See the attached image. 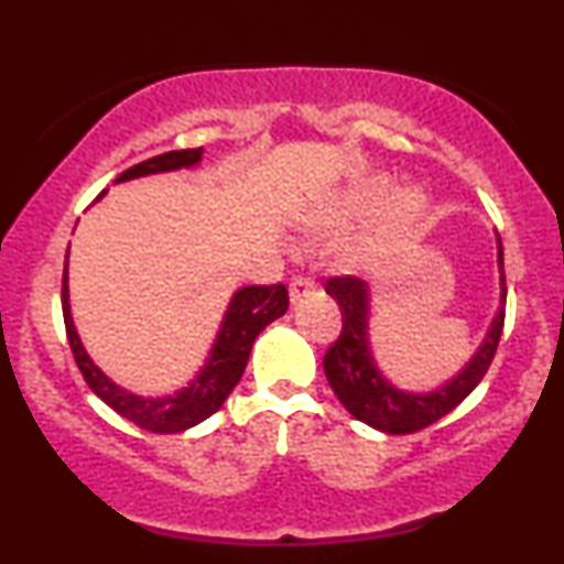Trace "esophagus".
<instances>
[{"label":"esophagus","mask_w":564,"mask_h":564,"mask_svg":"<svg viewBox=\"0 0 564 564\" xmlns=\"http://www.w3.org/2000/svg\"><path fill=\"white\" fill-rule=\"evenodd\" d=\"M318 286H315L313 278H294L289 286V300L291 304H300L302 300H307V296H313Z\"/></svg>","instance_id":"esophagus-1"}]
</instances>
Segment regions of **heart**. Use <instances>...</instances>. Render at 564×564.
Returning a JSON list of instances; mask_svg holds the SVG:
<instances>
[{"label": "heart", "instance_id": "obj_1", "mask_svg": "<svg viewBox=\"0 0 564 564\" xmlns=\"http://www.w3.org/2000/svg\"><path fill=\"white\" fill-rule=\"evenodd\" d=\"M392 193H394V185L390 177H381V174H377V177H368L360 185H355L352 191H347L339 200H336L334 209H332V217H328V225H336V228H339V225L355 223V219L373 215V212L381 209V206L390 200ZM422 206H424V200L419 193H413V191L403 193L398 200V223L411 225L413 219L419 217V212H422ZM379 254H381V249L377 243L364 246V249H355L352 254H349V268L368 270L373 262H377Z\"/></svg>", "mask_w": 564, "mask_h": 564}]
</instances>
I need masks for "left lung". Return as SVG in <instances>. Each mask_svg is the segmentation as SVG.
I'll list each match as a JSON object with an SVG mask.
<instances>
[{
	"label": "left lung",
	"instance_id": "1",
	"mask_svg": "<svg viewBox=\"0 0 564 564\" xmlns=\"http://www.w3.org/2000/svg\"><path fill=\"white\" fill-rule=\"evenodd\" d=\"M498 249V307L494 321L482 341L477 345L475 355L464 364L458 373L435 390L416 392L398 387L392 379L384 377L371 347V289L358 278H332L326 283V294L334 296L341 310V334L328 347L323 358L328 384L339 403L352 413L358 422L387 435H411L435 424L445 413L462 403L467 394L480 384L490 360H494L498 339L503 328V304H507V278H503V249L501 238L496 236Z\"/></svg>",
	"mask_w": 564,
	"mask_h": 564
}]
</instances>
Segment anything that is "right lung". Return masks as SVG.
<instances>
[{
	"instance_id": "1",
	"label": "right lung",
	"mask_w": 564,
	"mask_h": 564,
	"mask_svg": "<svg viewBox=\"0 0 564 564\" xmlns=\"http://www.w3.org/2000/svg\"><path fill=\"white\" fill-rule=\"evenodd\" d=\"M204 148H187V151H170L153 156L142 164L129 166L116 177V183H127V180L148 177V174H164L177 170H193L200 164ZM106 191L97 196L100 200ZM289 310V291L286 286H243L230 296L228 310H225L223 321H219L217 336L212 341L209 355H206L204 366L198 368L196 377L187 381L180 390L166 394H138L119 387L116 381L102 371L100 366L89 358V352L82 345V336L74 326V315H70V294H68V257L66 270H63V321H66L68 345L74 349V358L79 371L87 379L89 390L106 405H111L116 413L134 422L142 430L156 432V435H174V432H185L209 419L212 413L219 411V405L228 400L232 387L241 381V373L249 364L251 345L257 336L262 334L264 326L281 318Z\"/></svg>"
}]
</instances>
